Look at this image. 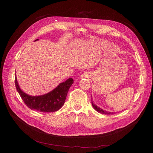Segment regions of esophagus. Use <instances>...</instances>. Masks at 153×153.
<instances>
[{"mask_svg": "<svg viewBox=\"0 0 153 153\" xmlns=\"http://www.w3.org/2000/svg\"><path fill=\"white\" fill-rule=\"evenodd\" d=\"M91 75H90V73L89 72H84L83 74H81V78H82H82H88Z\"/></svg>", "mask_w": 153, "mask_h": 153, "instance_id": "obj_1", "label": "esophagus"}]
</instances>
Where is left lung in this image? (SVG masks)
Segmentation results:
<instances>
[{
  "label": "left lung",
  "instance_id": "obj_1",
  "mask_svg": "<svg viewBox=\"0 0 153 153\" xmlns=\"http://www.w3.org/2000/svg\"><path fill=\"white\" fill-rule=\"evenodd\" d=\"M92 105L94 107V108L98 112H99V113L102 114H105V115H111V114H114L115 112H108V111H105L104 110L100 108V107H99L98 106H97L96 105H95V104L93 103V102L92 101Z\"/></svg>",
  "mask_w": 153,
  "mask_h": 153
}]
</instances>
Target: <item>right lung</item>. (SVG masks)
I'll return each mask as SVG.
<instances>
[{"instance_id":"add662e5","label":"right lung","mask_w":153,"mask_h":153,"mask_svg":"<svg viewBox=\"0 0 153 153\" xmlns=\"http://www.w3.org/2000/svg\"><path fill=\"white\" fill-rule=\"evenodd\" d=\"M38 40V39L35 42ZM73 82V79L69 78L66 81L60 83L50 92L42 95L31 96L20 89L17 77H15L16 89L24 103L31 110L42 112H54L59 110L65 102L69 89Z\"/></svg>"}]
</instances>
